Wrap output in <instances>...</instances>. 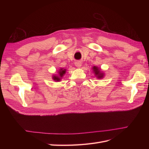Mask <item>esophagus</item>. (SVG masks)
<instances>
[{"label": "esophagus", "instance_id": "esophagus-1", "mask_svg": "<svg viewBox=\"0 0 149 149\" xmlns=\"http://www.w3.org/2000/svg\"><path fill=\"white\" fill-rule=\"evenodd\" d=\"M81 65H82L81 62L79 61H76V62H75V65H76V66H77V67H78V68H79L81 66Z\"/></svg>", "mask_w": 149, "mask_h": 149}]
</instances>
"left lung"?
<instances>
[{"instance_id": "1", "label": "left lung", "mask_w": 149, "mask_h": 149, "mask_svg": "<svg viewBox=\"0 0 149 149\" xmlns=\"http://www.w3.org/2000/svg\"><path fill=\"white\" fill-rule=\"evenodd\" d=\"M93 69L94 70V73H95L96 75H97L98 78H103V74L101 73L100 70H99V68H97L96 66H94Z\"/></svg>"}]
</instances>
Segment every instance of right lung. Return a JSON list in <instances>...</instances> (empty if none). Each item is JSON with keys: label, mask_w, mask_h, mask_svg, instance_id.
<instances>
[{"label": "right lung", "mask_w": 149, "mask_h": 149, "mask_svg": "<svg viewBox=\"0 0 149 149\" xmlns=\"http://www.w3.org/2000/svg\"><path fill=\"white\" fill-rule=\"evenodd\" d=\"M66 73V70H63V69H61L59 71V73H60V77H62L63 76V74ZM59 76H53V79L55 80V81H59L60 80V78H59Z\"/></svg>", "instance_id": "1"}]
</instances>
